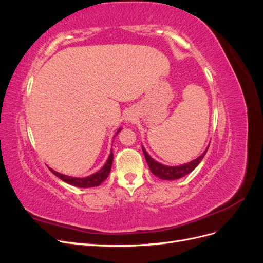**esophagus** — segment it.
<instances>
[{
  "mask_svg": "<svg viewBox=\"0 0 263 263\" xmlns=\"http://www.w3.org/2000/svg\"><path fill=\"white\" fill-rule=\"evenodd\" d=\"M125 121L128 122V123L133 122L134 121V115L132 113H127L126 116H125Z\"/></svg>",
  "mask_w": 263,
  "mask_h": 263,
  "instance_id": "obj_1",
  "label": "esophagus"
}]
</instances>
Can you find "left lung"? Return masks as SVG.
Masks as SVG:
<instances>
[{"label":"left lung","mask_w":263,"mask_h":263,"mask_svg":"<svg viewBox=\"0 0 263 263\" xmlns=\"http://www.w3.org/2000/svg\"><path fill=\"white\" fill-rule=\"evenodd\" d=\"M209 147H210V145H209ZM209 147L205 149V151L200 157H197L196 159H194V160L190 161L187 163H184V164H181V165L171 166V165H165V164H162L160 162L156 161L154 158H151L148 155L146 149L141 146L150 171L153 172L156 177L160 178L161 180H177V179H180V178L184 177V176H186V174L192 172L198 165V163L202 161V159L204 158L205 154L208 153Z\"/></svg>","instance_id":"8db88e82"}]
</instances>
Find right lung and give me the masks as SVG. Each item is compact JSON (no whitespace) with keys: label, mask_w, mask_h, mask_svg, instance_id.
<instances>
[{"label":"right lung","mask_w":263,"mask_h":263,"mask_svg":"<svg viewBox=\"0 0 263 263\" xmlns=\"http://www.w3.org/2000/svg\"><path fill=\"white\" fill-rule=\"evenodd\" d=\"M122 130V128H119L116 134V135ZM114 136V137H115ZM112 164H113V150H110V154L108 156V159L107 161L105 162V164L102 166V169H100L98 172H95L93 174H91V176L89 177H85V178H76V177H69V176H66V174H62V173H59L57 171L52 170L51 168L50 171L54 174L55 177H58L59 179H61L62 181H65L66 183H68V184H71V185H74V186H78V187H93V186H99L101 183L106 180V178L108 177V174L110 172V168H112Z\"/></svg>","instance_id":"1"}]
</instances>
